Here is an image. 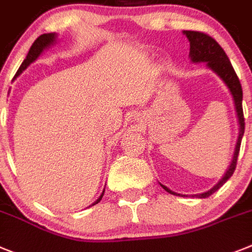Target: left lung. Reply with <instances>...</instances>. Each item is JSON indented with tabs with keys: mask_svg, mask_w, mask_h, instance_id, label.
Returning a JSON list of instances; mask_svg holds the SVG:
<instances>
[{
	"mask_svg": "<svg viewBox=\"0 0 252 252\" xmlns=\"http://www.w3.org/2000/svg\"><path fill=\"white\" fill-rule=\"evenodd\" d=\"M188 36L189 42H190V57L192 62H208V66L212 68L214 72L220 76L224 84L228 87L229 92H231L232 96L234 100V107H236V112H237L238 124H240V135H238L237 145H236V150H234L233 159L229 165L228 171L225 172V175L218 184L212 189V190L206 191L204 193H199L196 195L197 197H209L210 195L216 192L219 188H222L225 182L228 181L231 176L233 175L236 165H237V158L238 153H240L241 140L244 136L245 132V117H244V109H242V88H241V83L238 80L237 74L234 72V68L232 66L231 61H229L228 56L225 55L223 48L218 44L214 38L208 35L203 32H193V30H186L184 32ZM167 192L172 193V195H180L173 191L169 190L168 188H165L164 185H160Z\"/></svg>",
	"mask_w": 252,
	"mask_h": 252,
	"instance_id": "obj_1",
	"label": "left lung"
}]
</instances>
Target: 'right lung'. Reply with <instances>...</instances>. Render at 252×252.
Listing matches in <instances>:
<instances>
[{"instance_id":"right-lung-1","label":"right lung","mask_w":252,"mask_h":252,"mask_svg":"<svg viewBox=\"0 0 252 252\" xmlns=\"http://www.w3.org/2000/svg\"><path fill=\"white\" fill-rule=\"evenodd\" d=\"M55 39H56V36H55V34H52V33L42 34L40 36H38V38L35 39V42L32 44V47H30L29 53H28L27 59L24 60V62L21 63L20 67H19L18 72H16V76H19V75H20L21 72H23V71L25 70V68H27L30 63H32V62L35 61V60L38 59V56H39L40 53L43 52V49L47 48L49 44H52V43L55 42ZM103 193H104V191H103ZM103 193L100 195L99 197H98V200H96L93 205H95V204L99 203L100 200H102V197H103Z\"/></svg>"}]
</instances>
